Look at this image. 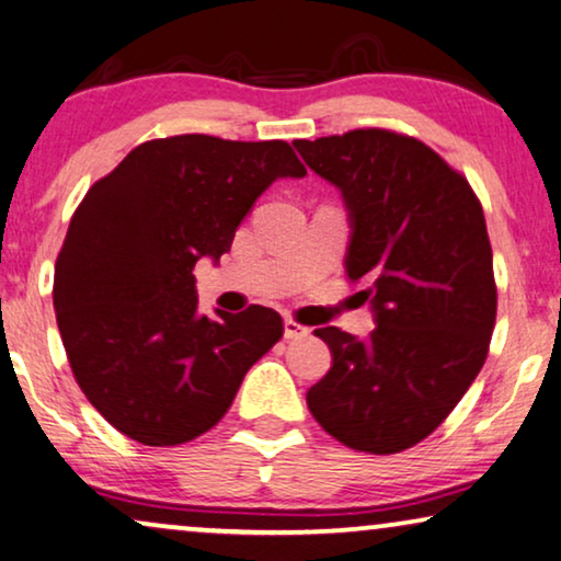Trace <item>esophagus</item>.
Listing matches in <instances>:
<instances>
[{
	"instance_id": "34e87169",
	"label": "esophagus",
	"mask_w": 561,
	"mask_h": 561,
	"mask_svg": "<svg viewBox=\"0 0 561 561\" xmlns=\"http://www.w3.org/2000/svg\"><path fill=\"white\" fill-rule=\"evenodd\" d=\"M308 335H310V328L308 325L295 323L293 318L285 320V339L287 341H300V339H308Z\"/></svg>"
}]
</instances>
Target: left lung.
Listing matches in <instances>:
<instances>
[{"label":"left lung","instance_id":"left-lung-1","mask_svg":"<svg viewBox=\"0 0 561 561\" xmlns=\"http://www.w3.org/2000/svg\"><path fill=\"white\" fill-rule=\"evenodd\" d=\"M295 148L341 190L346 276L377 323L367 339L318 328L333 367L308 408L348 449L398 454L446 421L488 358L497 289L482 205L459 171L402 133L362 128Z\"/></svg>","mask_w":561,"mask_h":561}]
</instances>
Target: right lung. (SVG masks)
<instances>
[{"instance_id": "obj_1", "label": "right lung", "mask_w": 561, "mask_h": 561, "mask_svg": "<svg viewBox=\"0 0 561 561\" xmlns=\"http://www.w3.org/2000/svg\"><path fill=\"white\" fill-rule=\"evenodd\" d=\"M308 171L285 140L140 144L92 184L56 259L54 308L81 392L133 442L176 446L228 413L285 333L279 312L199 316L194 264L230 251L279 176Z\"/></svg>"}]
</instances>
